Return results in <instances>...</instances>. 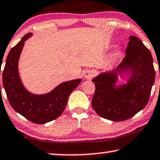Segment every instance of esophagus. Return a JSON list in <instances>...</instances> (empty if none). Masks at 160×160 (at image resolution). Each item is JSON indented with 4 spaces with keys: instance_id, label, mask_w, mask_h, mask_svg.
Listing matches in <instances>:
<instances>
[{
    "instance_id": "obj_1",
    "label": "esophagus",
    "mask_w": 160,
    "mask_h": 160,
    "mask_svg": "<svg viewBox=\"0 0 160 160\" xmlns=\"http://www.w3.org/2000/svg\"><path fill=\"white\" fill-rule=\"evenodd\" d=\"M93 76H94V72L91 70H88L84 72V77L86 79H91Z\"/></svg>"
}]
</instances>
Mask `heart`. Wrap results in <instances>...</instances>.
Segmentation results:
<instances>
[{"label": "heart", "mask_w": 160, "mask_h": 160, "mask_svg": "<svg viewBox=\"0 0 160 160\" xmlns=\"http://www.w3.org/2000/svg\"><path fill=\"white\" fill-rule=\"evenodd\" d=\"M120 54H121V53H120L119 51H116L115 52H114L112 54L110 57H109V59H108V62L109 63H113V62H115L116 60H117L118 58L120 57Z\"/></svg>", "instance_id": "heart-1"}]
</instances>
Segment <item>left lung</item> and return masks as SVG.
<instances>
[{"label":"left lung","instance_id":"left-lung-1","mask_svg":"<svg viewBox=\"0 0 160 160\" xmlns=\"http://www.w3.org/2000/svg\"><path fill=\"white\" fill-rule=\"evenodd\" d=\"M126 56L116 69L100 72L92 78L95 91L93 109L112 121L129 119L147 105L155 80L150 51L138 37H129ZM119 78L127 83L117 85Z\"/></svg>","mask_w":160,"mask_h":160}]
</instances>
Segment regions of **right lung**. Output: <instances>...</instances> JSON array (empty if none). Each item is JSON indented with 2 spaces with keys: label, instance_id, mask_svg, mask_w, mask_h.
Wrapping results in <instances>:
<instances>
[{
  "label": "right lung",
  "instance_id": "add662e5",
  "mask_svg": "<svg viewBox=\"0 0 160 160\" xmlns=\"http://www.w3.org/2000/svg\"><path fill=\"white\" fill-rule=\"evenodd\" d=\"M32 35V33L26 34L10 50L3 71V85L10 105L17 112L32 123L43 124L62 115L70 94L82 79L62 82L45 94H34L27 90L20 78L18 65L25 42Z\"/></svg>",
  "mask_w": 160,
  "mask_h": 160
}]
</instances>
